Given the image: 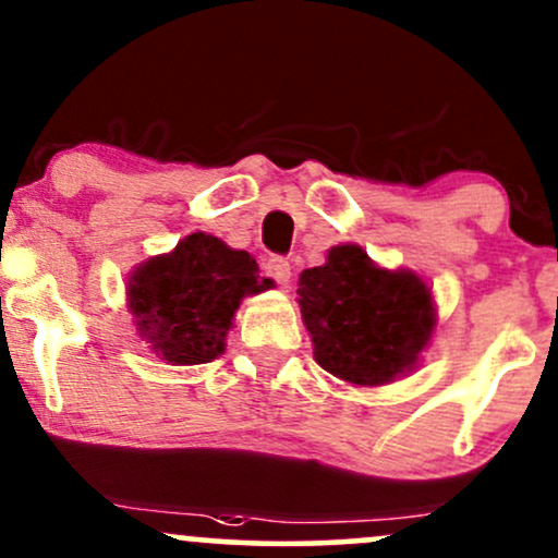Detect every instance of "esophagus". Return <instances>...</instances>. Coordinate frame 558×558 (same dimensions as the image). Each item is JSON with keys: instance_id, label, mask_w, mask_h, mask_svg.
<instances>
[{"instance_id": "obj_1", "label": "esophagus", "mask_w": 558, "mask_h": 558, "mask_svg": "<svg viewBox=\"0 0 558 558\" xmlns=\"http://www.w3.org/2000/svg\"><path fill=\"white\" fill-rule=\"evenodd\" d=\"M265 275H270L280 288H288V283H291V265L283 257H270L265 265Z\"/></svg>"}]
</instances>
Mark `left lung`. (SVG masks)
I'll list each match as a JSON object with an SVG mask.
<instances>
[{
    "label": "left lung",
    "mask_w": 558,
    "mask_h": 558,
    "mask_svg": "<svg viewBox=\"0 0 558 558\" xmlns=\"http://www.w3.org/2000/svg\"><path fill=\"white\" fill-rule=\"evenodd\" d=\"M296 293L317 364L360 388L412 373L438 325L433 288L407 267L375 265L356 243L301 272Z\"/></svg>",
    "instance_id": "1"
}]
</instances>
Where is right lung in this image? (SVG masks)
Returning a JSON list of instances; mask_svg holds the SVG:
<instances>
[{
    "label": "right lung",
    "mask_w": 558,
    "mask_h": 558,
    "mask_svg": "<svg viewBox=\"0 0 558 558\" xmlns=\"http://www.w3.org/2000/svg\"><path fill=\"white\" fill-rule=\"evenodd\" d=\"M257 259L217 235H185L168 254L133 267L128 312L141 341L175 367L207 364L226 351V336L246 296L270 288Z\"/></svg>",
    "instance_id": "obj_1"
}]
</instances>
